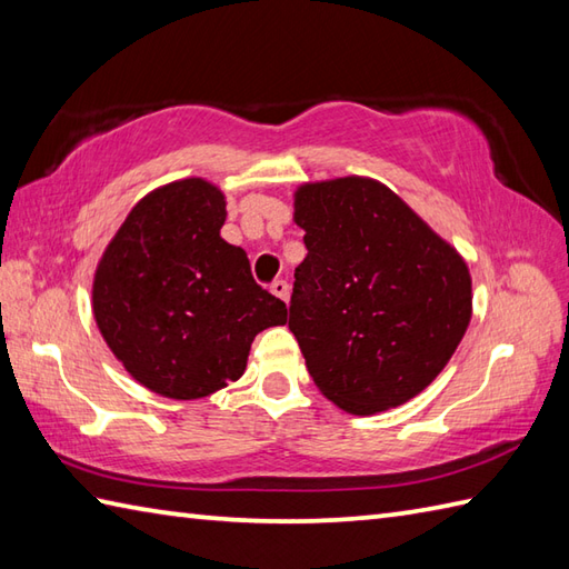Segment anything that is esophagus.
Returning <instances> with one entry per match:
<instances>
[{
    "label": "esophagus",
    "mask_w": 569,
    "mask_h": 569,
    "mask_svg": "<svg viewBox=\"0 0 569 569\" xmlns=\"http://www.w3.org/2000/svg\"><path fill=\"white\" fill-rule=\"evenodd\" d=\"M271 293H273L276 298L286 300V303H288V298H291V286H288V281H273V283H271Z\"/></svg>",
    "instance_id": "1"
}]
</instances>
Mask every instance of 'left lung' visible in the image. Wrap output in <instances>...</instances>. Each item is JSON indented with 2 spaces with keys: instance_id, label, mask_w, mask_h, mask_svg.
<instances>
[{
  "instance_id": "left-lung-1",
  "label": "left lung",
  "mask_w": 569,
  "mask_h": 569,
  "mask_svg": "<svg viewBox=\"0 0 569 569\" xmlns=\"http://www.w3.org/2000/svg\"><path fill=\"white\" fill-rule=\"evenodd\" d=\"M293 204L308 257L288 328L312 381L352 416L410 401L467 332L465 259L379 180L306 183Z\"/></svg>"
}]
</instances>
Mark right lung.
<instances>
[{"mask_svg": "<svg viewBox=\"0 0 569 569\" xmlns=\"http://www.w3.org/2000/svg\"><path fill=\"white\" fill-rule=\"evenodd\" d=\"M222 190L183 178L141 198L107 244L92 281L94 322L149 391L192 401L247 369L253 337L286 325V303L220 237Z\"/></svg>", "mask_w": 569, "mask_h": 569, "instance_id": "1", "label": "right lung"}]
</instances>
